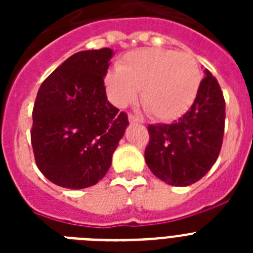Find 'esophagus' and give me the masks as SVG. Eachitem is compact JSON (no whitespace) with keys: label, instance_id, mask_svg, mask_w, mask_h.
I'll use <instances>...</instances> for the list:
<instances>
[{"label":"esophagus","instance_id":"1","mask_svg":"<svg viewBox=\"0 0 253 253\" xmlns=\"http://www.w3.org/2000/svg\"><path fill=\"white\" fill-rule=\"evenodd\" d=\"M129 122L130 123H142V120H140L139 118H137V116L129 115Z\"/></svg>","mask_w":253,"mask_h":253}]
</instances>
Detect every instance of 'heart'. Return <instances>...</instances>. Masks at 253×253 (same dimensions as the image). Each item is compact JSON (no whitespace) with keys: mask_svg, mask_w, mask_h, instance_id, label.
Masks as SVG:
<instances>
[{"mask_svg":"<svg viewBox=\"0 0 253 253\" xmlns=\"http://www.w3.org/2000/svg\"><path fill=\"white\" fill-rule=\"evenodd\" d=\"M202 73L196 60L185 53L160 48L139 49L128 53L119 67L105 76L109 99L125 107L137 99L157 120L178 119L189 110L198 96Z\"/></svg>","mask_w":253,"mask_h":253,"instance_id":"b5f03b06","label":"heart"}]
</instances>
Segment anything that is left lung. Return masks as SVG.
I'll use <instances>...</instances> for the list:
<instances>
[{"label":"left lung","instance_id":"obj_1","mask_svg":"<svg viewBox=\"0 0 253 253\" xmlns=\"http://www.w3.org/2000/svg\"><path fill=\"white\" fill-rule=\"evenodd\" d=\"M205 77L190 110L172 124L148 126L144 152L149 169L172 186H189L213 167L222 148L225 101L216 78Z\"/></svg>","mask_w":253,"mask_h":253}]
</instances>
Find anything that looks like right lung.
<instances>
[{
	"mask_svg": "<svg viewBox=\"0 0 253 253\" xmlns=\"http://www.w3.org/2000/svg\"><path fill=\"white\" fill-rule=\"evenodd\" d=\"M113 50L78 51L48 76L33 110L31 144L40 172L58 186L97 184L129 125L107 101L104 77Z\"/></svg>",
	"mask_w": 253,
	"mask_h": 253,
	"instance_id": "1",
	"label": "right lung"
}]
</instances>
